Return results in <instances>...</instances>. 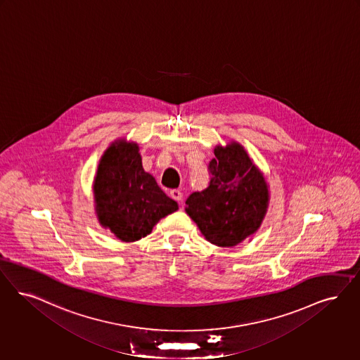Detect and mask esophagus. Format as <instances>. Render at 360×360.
Masks as SVG:
<instances>
[{
    "label": "esophagus",
    "mask_w": 360,
    "mask_h": 360,
    "mask_svg": "<svg viewBox=\"0 0 360 360\" xmlns=\"http://www.w3.org/2000/svg\"><path fill=\"white\" fill-rule=\"evenodd\" d=\"M170 197H172L173 200H175V201H182V193H181L179 190H176V188H174V190H170Z\"/></svg>",
    "instance_id": "34e87169"
}]
</instances>
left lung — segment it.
<instances>
[{"mask_svg": "<svg viewBox=\"0 0 360 360\" xmlns=\"http://www.w3.org/2000/svg\"><path fill=\"white\" fill-rule=\"evenodd\" d=\"M214 155L209 186L190 194L185 210L210 244L231 248L259 231L269 206V185L243 144H217Z\"/></svg>", "mask_w": 360, "mask_h": 360, "instance_id": "left-lung-1", "label": "left lung"}]
</instances>
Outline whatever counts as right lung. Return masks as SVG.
I'll list each match as a JSON object with an SVG mask.
<instances>
[{"label": "right lung", "instance_id": "add662e5", "mask_svg": "<svg viewBox=\"0 0 360 360\" xmlns=\"http://www.w3.org/2000/svg\"><path fill=\"white\" fill-rule=\"evenodd\" d=\"M92 190L99 224L123 243L143 238L162 218L178 210V203L144 172L138 143L124 138L101 155Z\"/></svg>", "mask_w": 360, "mask_h": 360}]
</instances>
